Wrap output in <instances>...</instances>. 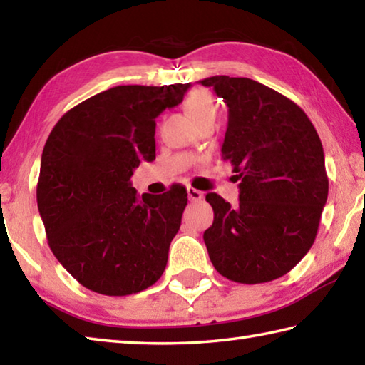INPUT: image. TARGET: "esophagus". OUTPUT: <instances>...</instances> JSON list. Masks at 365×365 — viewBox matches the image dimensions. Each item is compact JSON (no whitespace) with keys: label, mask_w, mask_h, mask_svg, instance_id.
Instances as JSON below:
<instances>
[{"label":"esophagus","mask_w":365,"mask_h":365,"mask_svg":"<svg viewBox=\"0 0 365 365\" xmlns=\"http://www.w3.org/2000/svg\"><path fill=\"white\" fill-rule=\"evenodd\" d=\"M187 193H188V200L190 201H201L202 197V191H200V190H196V188H191V187H188L187 188Z\"/></svg>","instance_id":"obj_1"}]
</instances>
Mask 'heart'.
Here are the masks:
<instances>
[{
	"instance_id": "obj_1",
	"label": "heart",
	"mask_w": 365,
	"mask_h": 365,
	"mask_svg": "<svg viewBox=\"0 0 365 365\" xmlns=\"http://www.w3.org/2000/svg\"><path fill=\"white\" fill-rule=\"evenodd\" d=\"M183 106H185V109H187L188 115L195 122H197L206 115L215 114V101L211 96V93L206 90L191 91V93L185 98Z\"/></svg>"
}]
</instances>
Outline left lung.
Returning a JSON list of instances; mask_svg holds the SVG:
<instances>
[{
    "mask_svg": "<svg viewBox=\"0 0 365 365\" xmlns=\"http://www.w3.org/2000/svg\"><path fill=\"white\" fill-rule=\"evenodd\" d=\"M228 108L222 158L240 180V202L207 193L214 222L202 235L211 262L228 280L279 279L316 240L329 196L324 148L312 122L279 91L245 77L200 80Z\"/></svg>",
    "mask_w": 365,
    "mask_h": 365,
    "instance_id": "8db88e82",
    "label": "left lung"
}]
</instances>
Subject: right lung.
I'll return each instance as SVG.
<instances>
[{
    "label": "right lung",
    "mask_w": 365,
    "mask_h": 365,
    "mask_svg": "<svg viewBox=\"0 0 365 365\" xmlns=\"http://www.w3.org/2000/svg\"><path fill=\"white\" fill-rule=\"evenodd\" d=\"M190 83L120 85L61 117L43 148L36 202L49 248L80 285L108 296L143 292L168 264L187 190L138 196L130 177L156 158V117Z\"/></svg>",
    "instance_id": "obj_1"
}]
</instances>
